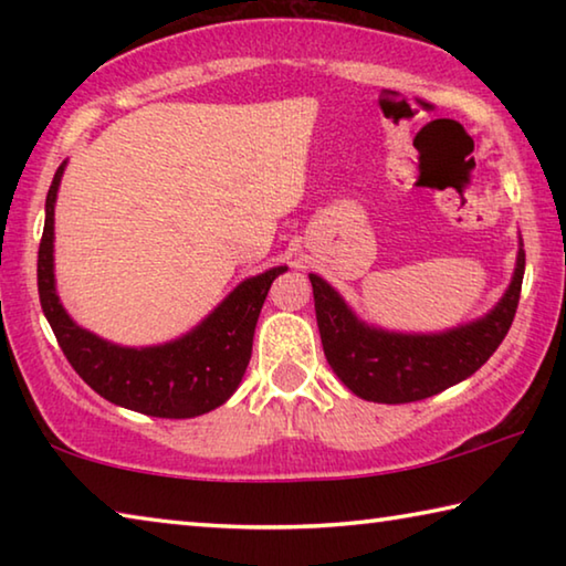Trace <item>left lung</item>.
I'll return each mask as SVG.
<instances>
[{"mask_svg": "<svg viewBox=\"0 0 566 566\" xmlns=\"http://www.w3.org/2000/svg\"><path fill=\"white\" fill-rule=\"evenodd\" d=\"M524 280V249L502 302L464 327L444 334H391L354 317L342 296L310 274L322 347L329 367L354 395L381 405H407L434 397L472 377L510 332Z\"/></svg>", "mask_w": 566, "mask_h": 566, "instance_id": "1", "label": "left lung"}]
</instances>
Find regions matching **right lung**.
Listing matches in <instances>:
<instances>
[{"label": "right lung", "instance_id": "add662e5", "mask_svg": "<svg viewBox=\"0 0 566 566\" xmlns=\"http://www.w3.org/2000/svg\"><path fill=\"white\" fill-rule=\"evenodd\" d=\"M62 161L46 191V219L36 260V286L44 317L76 375L112 405L149 417L189 419L207 415L234 395L252 357L254 327L272 282L286 272L274 266L237 286L209 317L185 337L161 347L129 349L76 327L54 290V202Z\"/></svg>", "mask_w": 566, "mask_h": 566}]
</instances>
